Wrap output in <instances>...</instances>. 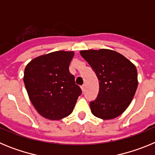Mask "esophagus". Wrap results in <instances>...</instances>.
I'll return each instance as SVG.
<instances>
[{
    "label": "esophagus",
    "instance_id": "obj_1",
    "mask_svg": "<svg viewBox=\"0 0 155 155\" xmlns=\"http://www.w3.org/2000/svg\"><path fill=\"white\" fill-rule=\"evenodd\" d=\"M81 90L82 91H84V90H85V84H83V85H81Z\"/></svg>",
    "mask_w": 155,
    "mask_h": 155
}]
</instances>
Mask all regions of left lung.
<instances>
[{"mask_svg": "<svg viewBox=\"0 0 155 155\" xmlns=\"http://www.w3.org/2000/svg\"><path fill=\"white\" fill-rule=\"evenodd\" d=\"M99 81V91L90 102L92 114L102 120L120 116L132 102L138 85L137 71L120 53L101 49L80 51Z\"/></svg>", "mask_w": 155, "mask_h": 155, "instance_id": "8db88e82", "label": "left lung"}]
</instances>
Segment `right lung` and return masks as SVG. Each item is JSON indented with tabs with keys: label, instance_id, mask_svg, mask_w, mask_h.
<instances>
[{
	"label": "right lung",
	"instance_id": "1",
	"mask_svg": "<svg viewBox=\"0 0 155 155\" xmlns=\"http://www.w3.org/2000/svg\"><path fill=\"white\" fill-rule=\"evenodd\" d=\"M73 51H56L31 60L25 68V86L36 111L44 118L60 120L69 116L81 89L69 71Z\"/></svg>",
	"mask_w": 155,
	"mask_h": 155
}]
</instances>
